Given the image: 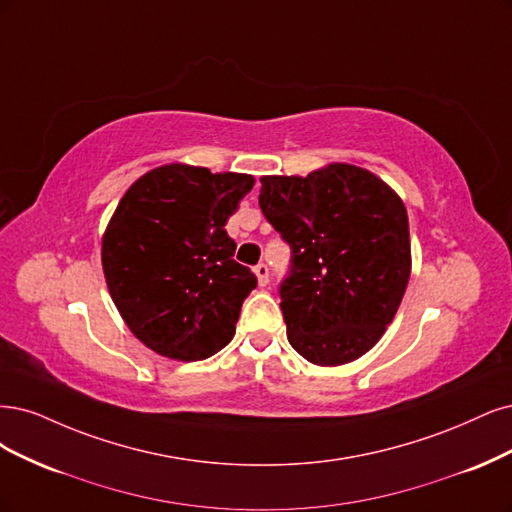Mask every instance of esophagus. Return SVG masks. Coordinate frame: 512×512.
Returning a JSON list of instances; mask_svg holds the SVG:
<instances>
[{"instance_id":"1","label":"esophagus","mask_w":512,"mask_h":512,"mask_svg":"<svg viewBox=\"0 0 512 512\" xmlns=\"http://www.w3.org/2000/svg\"><path fill=\"white\" fill-rule=\"evenodd\" d=\"M255 274H257V280H259L261 287H266L270 283V268L266 266V263H257Z\"/></svg>"}]
</instances>
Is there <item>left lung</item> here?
<instances>
[{"instance_id": "1", "label": "left lung", "mask_w": 512, "mask_h": 512, "mask_svg": "<svg viewBox=\"0 0 512 512\" xmlns=\"http://www.w3.org/2000/svg\"><path fill=\"white\" fill-rule=\"evenodd\" d=\"M259 208L291 249L280 280L289 344L340 366L381 340L410 278L408 214L381 178L349 163L263 176Z\"/></svg>"}]
</instances>
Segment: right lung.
Listing matches in <instances>:
<instances>
[{"label":"right lung","instance_id":"1","mask_svg":"<svg viewBox=\"0 0 512 512\" xmlns=\"http://www.w3.org/2000/svg\"><path fill=\"white\" fill-rule=\"evenodd\" d=\"M255 185L172 163L127 189L102 242V266L123 321L155 353L200 361L236 334L257 276L234 259L225 223Z\"/></svg>","mask_w":512,"mask_h":512}]
</instances>
